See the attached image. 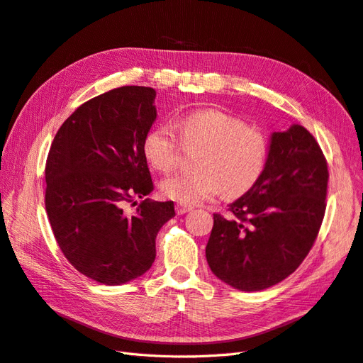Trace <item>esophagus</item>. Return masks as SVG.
Returning a JSON list of instances; mask_svg holds the SVG:
<instances>
[{"mask_svg":"<svg viewBox=\"0 0 363 363\" xmlns=\"http://www.w3.org/2000/svg\"><path fill=\"white\" fill-rule=\"evenodd\" d=\"M192 211L191 206H186V204H182V203H177L175 204V212H177V215H184Z\"/></svg>","mask_w":363,"mask_h":363,"instance_id":"34e87169","label":"esophagus"}]
</instances>
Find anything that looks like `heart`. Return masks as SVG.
Listing matches in <instances>:
<instances>
[{"label":"heart","mask_w":363,"mask_h":363,"mask_svg":"<svg viewBox=\"0 0 363 363\" xmlns=\"http://www.w3.org/2000/svg\"><path fill=\"white\" fill-rule=\"evenodd\" d=\"M177 128L184 147H200L199 171L175 174L160 184L163 196L182 204H200L223 191L228 196L245 194L265 171L269 142L242 119L216 108L183 115ZM182 145L171 125L152 127L142 142V152L152 168L171 172L179 164Z\"/></svg>","instance_id":"b5f03b06"}]
</instances>
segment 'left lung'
Wrapping results in <instances>:
<instances>
[{
    "label": "left lung",
    "mask_w": 363,
    "mask_h": 363,
    "mask_svg": "<svg viewBox=\"0 0 363 363\" xmlns=\"http://www.w3.org/2000/svg\"><path fill=\"white\" fill-rule=\"evenodd\" d=\"M328 169L315 138L303 125L271 135L260 179L213 215L206 259L230 286L252 292L280 283L301 265L325 212Z\"/></svg>",
    "instance_id": "left-lung-1"
}]
</instances>
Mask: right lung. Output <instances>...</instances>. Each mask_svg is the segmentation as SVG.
<instances>
[{
    "mask_svg": "<svg viewBox=\"0 0 363 363\" xmlns=\"http://www.w3.org/2000/svg\"><path fill=\"white\" fill-rule=\"evenodd\" d=\"M156 91L123 86L82 104L54 138L45 167V207L71 265L116 286L145 274L156 236L175 215L172 201L142 200L155 184L142 142L156 121Z\"/></svg>",
    "mask_w": 363,
    "mask_h": 363,
    "instance_id": "obj_1",
    "label": "right lung"
}]
</instances>
